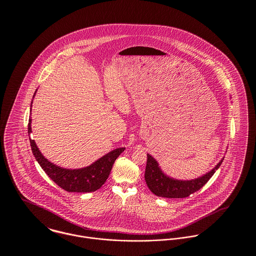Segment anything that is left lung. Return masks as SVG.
Wrapping results in <instances>:
<instances>
[{
	"instance_id": "left-lung-1",
	"label": "left lung",
	"mask_w": 256,
	"mask_h": 256,
	"mask_svg": "<svg viewBox=\"0 0 256 256\" xmlns=\"http://www.w3.org/2000/svg\"><path fill=\"white\" fill-rule=\"evenodd\" d=\"M224 159H222L214 169L204 176L190 180H180L166 176L160 169L157 161L147 154V163L144 178L147 186L157 196L166 198H184L200 190L219 169Z\"/></svg>"
}]
</instances>
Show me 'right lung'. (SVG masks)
<instances>
[{"label":"right lung","instance_id":"1","mask_svg":"<svg viewBox=\"0 0 256 256\" xmlns=\"http://www.w3.org/2000/svg\"><path fill=\"white\" fill-rule=\"evenodd\" d=\"M30 124L31 120L29 118L28 134L31 132ZM29 140L32 153L41 168L45 170V172L55 184L68 192H91L99 190L108 178L116 159L126 149L124 147L116 148L88 167L72 170L60 168L49 162L42 155L35 142L31 138H29Z\"/></svg>","mask_w":256,"mask_h":256}]
</instances>
